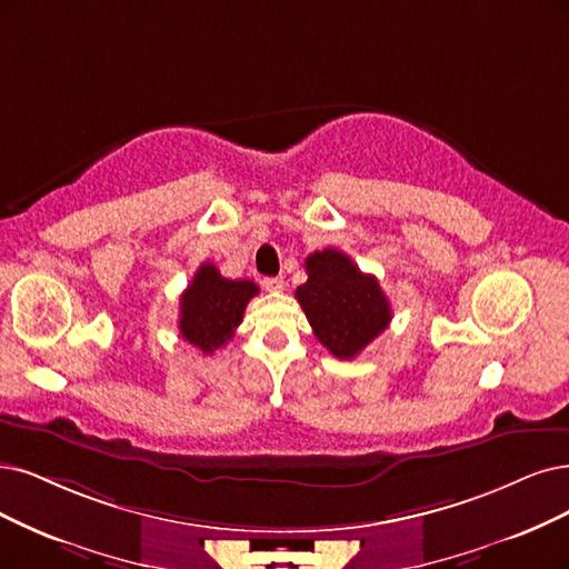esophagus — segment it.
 I'll return each mask as SVG.
<instances>
[{"instance_id":"obj_1","label":"esophagus","mask_w":569,"mask_h":569,"mask_svg":"<svg viewBox=\"0 0 569 569\" xmlns=\"http://www.w3.org/2000/svg\"><path fill=\"white\" fill-rule=\"evenodd\" d=\"M262 286L269 292H279V290H283L286 281H283V277H269V279H262Z\"/></svg>"}]
</instances>
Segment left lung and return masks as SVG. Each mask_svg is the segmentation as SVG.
<instances>
[{"label":"left lung","instance_id":"left-lung-1","mask_svg":"<svg viewBox=\"0 0 569 569\" xmlns=\"http://www.w3.org/2000/svg\"><path fill=\"white\" fill-rule=\"evenodd\" d=\"M307 283L296 298L317 340L338 359L359 356L391 321V307L372 273H363L338 248L317 250L305 260Z\"/></svg>","mask_w":569,"mask_h":569}]
</instances>
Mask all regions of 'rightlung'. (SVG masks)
<instances>
[{
    "instance_id": "obj_1",
    "label": "right lung",
    "mask_w": 569,
    "mask_h": 569,
    "mask_svg": "<svg viewBox=\"0 0 569 569\" xmlns=\"http://www.w3.org/2000/svg\"><path fill=\"white\" fill-rule=\"evenodd\" d=\"M250 279H224L220 269L203 262L180 298V335L203 353L224 347L243 321L250 298L258 296Z\"/></svg>"
}]
</instances>
